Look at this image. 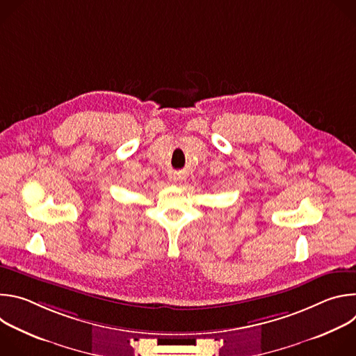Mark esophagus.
Here are the masks:
<instances>
[{"label":"esophagus","mask_w":356,"mask_h":356,"mask_svg":"<svg viewBox=\"0 0 356 356\" xmlns=\"http://www.w3.org/2000/svg\"><path fill=\"white\" fill-rule=\"evenodd\" d=\"M172 180H173V181H177V180H179V179H177V177H176V176H173V177H172Z\"/></svg>","instance_id":"obj_1"}]
</instances>
